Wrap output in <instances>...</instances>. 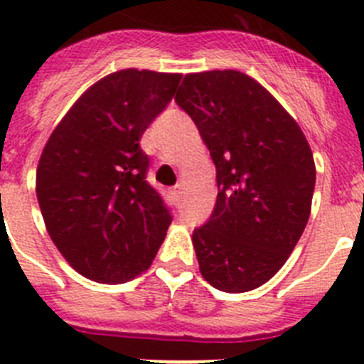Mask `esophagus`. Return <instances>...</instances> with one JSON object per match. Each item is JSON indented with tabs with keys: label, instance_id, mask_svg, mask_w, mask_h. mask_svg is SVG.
I'll use <instances>...</instances> for the list:
<instances>
[{
	"label": "esophagus",
	"instance_id": "1",
	"mask_svg": "<svg viewBox=\"0 0 364 364\" xmlns=\"http://www.w3.org/2000/svg\"><path fill=\"white\" fill-rule=\"evenodd\" d=\"M171 196L174 201H179L181 199V185H176L171 188Z\"/></svg>",
	"mask_w": 364,
	"mask_h": 364
}]
</instances>
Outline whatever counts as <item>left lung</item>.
Returning a JSON list of instances; mask_svg holds the SVG:
<instances>
[{
	"mask_svg": "<svg viewBox=\"0 0 364 364\" xmlns=\"http://www.w3.org/2000/svg\"><path fill=\"white\" fill-rule=\"evenodd\" d=\"M174 100L198 125L217 171L215 208L192 235L201 274L226 293L257 289L307 226L311 147L273 95L240 71L186 75Z\"/></svg>",
	"mask_w": 364,
	"mask_h": 364,
	"instance_id": "1",
	"label": "left lung"
}]
</instances>
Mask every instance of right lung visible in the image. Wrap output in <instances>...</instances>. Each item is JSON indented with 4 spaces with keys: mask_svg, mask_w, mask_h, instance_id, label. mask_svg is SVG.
I'll use <instances>...</instances> for the list:
<instances>
[{
    "mask_svg": "<svg viewBox=\"0 0 364 364\" xmlns=\"http://www.w3.org/2000/svg\"><path fill=\"white\" fill-rule=\"evenodd\" d=\"M181 75L122 70L98 80L44 145L36 192L44 224L73 269L122 284L147 269L172 223L147 181L145 129L166 107Z\"/></svg>",
    "mask_w": 364,
    "mask_h": 364,
    "instance_id": "1",
    "label": "right lung"
}]
</instances>
